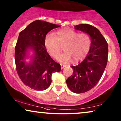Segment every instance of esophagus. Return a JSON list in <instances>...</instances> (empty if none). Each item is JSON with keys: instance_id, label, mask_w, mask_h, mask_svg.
Returning <instances> with one entry per match:
<instances>
[{"instance_id": "esophagus-1", "label": "esophagus", "mask_w": 121, "mask_h": 121, "mask_svg": "<svg viewBox=\"0 0 121 121\" xmlns=\"http://www.w3.org/2000/svg\"><path fill=\"white\" fill-rule=\"evenodd\" d=\"M60 66H61V69H63L64 67H67V65H63V64H60Z\"/></svg>"}]
</instances>
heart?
<instances>
[{"mask_svg":"<svg viewBox=\"0 0 121 121\" xmlns=\"http://www.w3.org/2000/svg\"><path fill=\"white\" fill-rule=\"evenodd\" d=\"M44 44L48 53L56 58L62 50L60 44H63L65 52L58 57L62 63H68L73 59L78 62L85 57L90 50L91 45L90 36L86 33H79L73 30L65 29L57 32L47 34L44 38Z\"/></svg>","mask_w":121,"mask_h":121,"instance_id":"heart-1","label":"heart"}]
</instances>
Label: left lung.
Instances as JSON below:
<instances>
[{
	"mask_svg": "<svg viewBox=\"0 0 121 121\" xmlns=\"http://www.w3.org/2000/svg\"><path fill=\"white\" fill-rule=\"evenodd\" d=\"M77 30L90 36L91 45L85 59L77 65L72 66L73 73L67 80L68 87L74 93H84L97 84L106 67L108 44L97 28L89 24L74 26Z\"/></svg>",
	"mask_w": 121,
	"mask_h": 121,
	"instance_id": "left-lung-1",
	"label": "left lung"
}]
</instances>
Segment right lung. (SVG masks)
I'll list each match as a JSON object with an SVG mask.
<instances>
[{
  "mask_svg": "<svg viewBox=\"0 0 121 121\" xmlns=\"http://www.w3.org/2000/svg\"><path fill=\"white\" fill-rule=\"evenodd\" d=\"M59 25L36 20L21 31L15 48L16 71L25 85L35 90L47 89L52 82V74L61 70L47 53L44 44L46 35ZM29 50L34 52L29 63L26 62Z\"/></svg>",
  "mask_w": 121,
  "mask_h": 121,
  "instance_id": "1",
  "label": "right lung"
}]
</instances>
